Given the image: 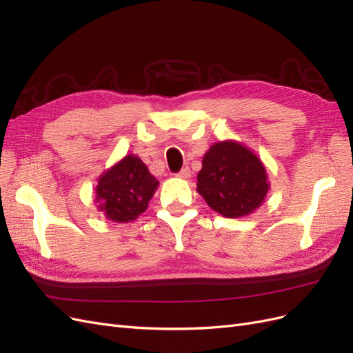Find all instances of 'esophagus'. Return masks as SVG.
I'll use <instances>...</instances> for the list:
<instances>
[{"label":"esophagus","mask_w":353,"mask_h":353,"mask_svg":"<svg viewBox=\"0 0 353 353\" xmlns=\"http://www.w3.org/2000/svg\"><path fill=\"white\" fill-rule=\"evenodd\" d=\"M176 176L178 178H183V179H188L190 176H191V170H190V168H183V169H181L179 170V172L176 174Z\"/></svg>","instance_id":"34e87169"}]
</instances>
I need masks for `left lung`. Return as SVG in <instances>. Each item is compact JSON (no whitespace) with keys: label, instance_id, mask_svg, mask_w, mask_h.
Segmentation results:
<instances>
[{"label":"left lung","instance_id":"left-lung-1","mask_svg":"<svg viewBox=\"0 0 353 353\" xmlns=\"http://www.w3.org/2000/svg\"><path fill=\"white\" fill-rule=\"evenodd\" d=\"M270 191L262 160L239 141L212 144L197 174V193L208 206L227 218L248 216Z\"/></svg>","mask_w":353,"mask_h":353}]
</instances>
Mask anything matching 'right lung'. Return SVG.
Returning a JSON list of instances; mask_svg holds the SVG:
<instances>
[{
    "label": "right lung",
    "instance_id": "obj_1",
    "mask_svg": "<svg viewBox=\"0 0 353 353\" xmlns=\"http://www.w3.org/2000/svg\"><path fill=\"white\" fill-rule=\"evenodd\" d=\"M157 187L159 181L143 160L135 154H126L100 175L95 203L105 219L132 222L147 209Z\"/></svg>",
    "mask_w": 353,
    "mask_h": 353
}]
</instances>
